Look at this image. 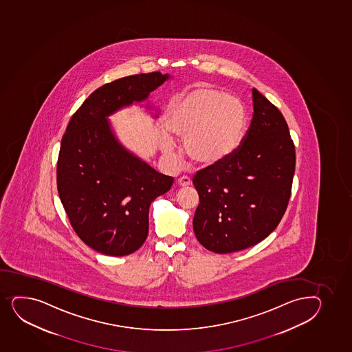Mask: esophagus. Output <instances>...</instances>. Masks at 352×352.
I'll return each mask as SVG.
<instances>
[{
    "mask_svg": "<svg viewBox=\"0 0 352 352\" xmlns=\"http://www.w3.org/2000/svg\"><path fill=\"white\" fill-rule=\"evenodd\" d=\"M190 184H192V182H190V179L188 177H182V178L178 179V185L180 187H187Z\"/></svg>",
    "mask_w": 352,
    "mask_h": 352,
    "instance_id": "1",
    "label": "esophagus"
}]
</instances>
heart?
<instances>
[{"label": "heart", "instance_id": "b5f03b06", "mask_svg": "<svg viewBox=\"0 0 352 352\" xmlns=\"http://www.w3.org/2000/svg\"><path fill=\"white\" fill-rule=\"evenodd\" d=\"M163 123L166 133L184 140V150L193 163L212 166L239 148L246 110L234 96L212 88H195L170 103ZM166 133L162 150L172 155L173 145Z\"/></svg>", "mask_w": 352, "mask_h": 352}]
</instances>
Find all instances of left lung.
Instances as JSON below:
<instances>
[{
  "instance_id": "8db88e82",
  "label": "left lung",
  "mask_w": 352,
  "mask_h": 352,
  "mask_svg": "<svg viewBox=\"0 0 352 352\" xmlns=\"http://www.w3.org/2000/svg\"><path fill=\"white\" fill-rule=\"evenodd\" d=\"M254 115L242 144L223 162L194 175L200 204L197 241L215 254L248 249L266 239L291 197L295 148L283 113L254 88Z\"/></svg>"
}]
</instances>
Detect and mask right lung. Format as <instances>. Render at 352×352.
Returning a JSON list of instances; mask_svg holds the SVG:
<instances>
[{"label": "right lung", "instance_id": "1", "mask_svg": "<svg viewBox=\"0 0 352 352\" xmlns=\"http://www.w3.org/2000/svg\"><path fill=\"white\" fill-rule=\"evenodd\" d=\"M170 78L142 73L103 85L76 110L61 140V204L76 234L100 254L121 257L140 249L148 237L150 204L173 185L172 177L129 151L108 120L125 107L146 101Z\"/></svg>", "mask_w": 352, "mask_h": 352}]
</instances>
